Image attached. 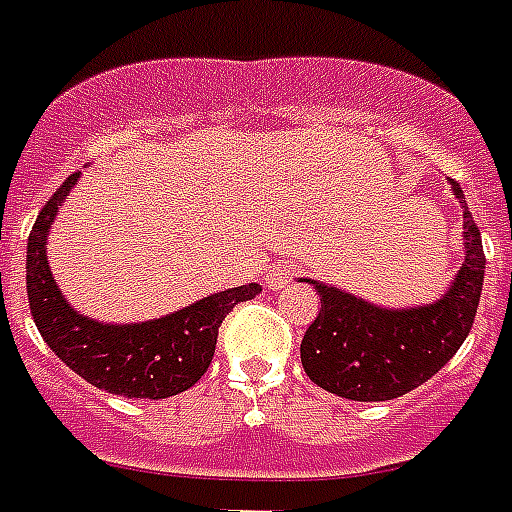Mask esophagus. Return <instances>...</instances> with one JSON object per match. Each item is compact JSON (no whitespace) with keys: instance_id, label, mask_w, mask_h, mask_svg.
Masks as SVG:
<instances>
[{"instance_id":"esophagus-1","label":"esophagus","mask_w":512,"mask_h":512,"mask_svg":"<svg viewBox=\"0 0 512 512\" xmlns=\"http://www.w3.org/2000/svg\"><path fill=\"white\" fill-rule=\"evenodd\" d=\"M293 275H296V267H293L290 261H275V264L267 269V285L272 290H280L293 280Z\"/></svg>"}]
</instances>
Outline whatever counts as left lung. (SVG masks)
<instances>
[{
  "label": "left lung",
  "mask_w": 512,
  "mask_h": 512,
  "mask_svg": "<svg viewBox=\"0 0 512 512\" xmlns=\"http://www.w3.org/2000/svg\"><path fill=\"white\" fill-rule=\"evenodd\" d=\"M463 203V187L452 182ZM465 261L447 296L431 306L380 309L312 282L322 309L306 327L301 365L320 388L354 402H388L433 378L468 338L484 285V245L463 203Z\"/></svg>",
  "instance_id": "1"
}]
</instances>
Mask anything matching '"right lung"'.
I'll return each mask as SVG.
<instances>
[{
    "label": "right lung",
    "instance_id": "add662e5",
    "mask_svg": "<svg viewBox=\"0 0 512 512\" xmlns=\"http://www.w3.org/2000/svg\"><path fill=\"white\" fill-rule=\"evenodd\" d=\"M79 171L44 203L28 235L26 290L31 317L47 346L76 375L108 394L166 399L195 386L208 370L224 317L251 301L259 285H240L142 325H100L65 304L47 264V232Z\"/></svg>",
    "mask_w": 512,
    "mask_h": 512
}]
</instances>
